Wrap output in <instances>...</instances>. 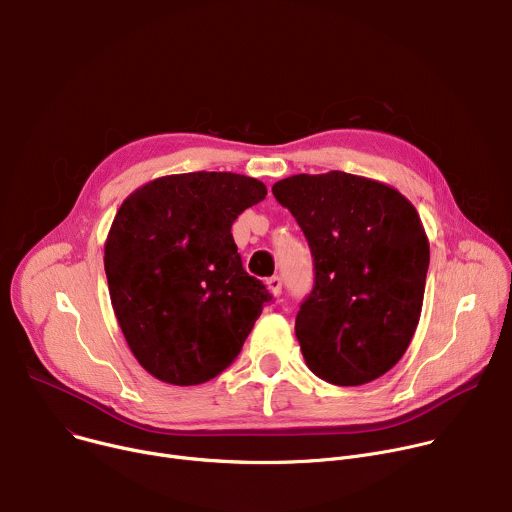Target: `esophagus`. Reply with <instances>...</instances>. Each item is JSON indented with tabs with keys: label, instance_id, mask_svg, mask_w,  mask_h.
Listing matches in <instances>:
<instances>
[{
	"label": "esophagus",
	"instance_id": "1",
	"mask_svg": "<svg viewBox=\"0 0 512 512\" xmlns=\"http://www.w3.org/2000/svg\"><path fill=\"white\" fill-rule=\"evenodd\" d=\"M265 283H267V287H269V291H271L273 296H279V294H281V285H283V283H281V277H279V275L269 277Z\"/></svg>",
	"mask_w": 512,
	"mask_h": 512
}]
</instances>
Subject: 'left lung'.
<instances>
[{
    "label": "left lung",
    "instance_id": "left-lung-1",
    "mask_svg": "<svg viewBox=\"0 0 512 512\" xmlns=\"http://www.w3.org/2000/svg\"><path fill=\"white\" fill-rule=\"evenodd\" d=\"M314 257L316 283L296 318L308 369L340 387L371 383L405 354L419 324L429 241L393 186L332 170L273 184Z\"/></svg>",
    "mask_w": 512,
    "mask_h": 512
}]
</instances>
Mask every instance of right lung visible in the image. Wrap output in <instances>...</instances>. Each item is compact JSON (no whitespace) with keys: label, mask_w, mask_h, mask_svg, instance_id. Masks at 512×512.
Segmentation results:
<instances>
[{"label":"right lung","mask_w":512,"mask_h":512,"mask_svg":"<svg viewBox=\"0 0 512 512\" xmlns=\"http://www.w3.org/2000/svg\"><path fill=\"white\" fill-rule=\"evenodd\" d=\"M263 182L233 172L156 178L119 206L105 241L109 296L152 377L190 387L237 358L269 294L243 269L231 227Z\"/></svg>","instance_id":"obj_1"}]
</instances>
